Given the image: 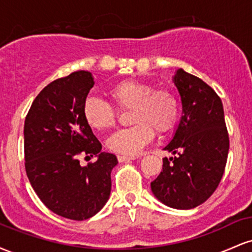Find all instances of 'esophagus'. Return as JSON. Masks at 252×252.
I'll list each match as a JSON object with an SVG mask.
<instances>
[{
  "mask_svg": "<svg viewBox=\"0 0 252 252\" xmlns=\"http://www.w3.org/2000/svg\"><path fill=\"white\" fill-rule=\"evenodd\" d=\"M117 158H118V161H120V162H126V161L136 160L135 156H126V155H118Z\"/></svg>",
  "mask_w": 252,
  "mask_h": 252,
  "instance_id": "34e87169",
  "label": "esophagus"
}]
</instances>
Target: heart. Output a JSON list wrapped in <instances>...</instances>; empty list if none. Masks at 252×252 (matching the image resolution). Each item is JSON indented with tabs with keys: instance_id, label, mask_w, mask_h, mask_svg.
<instances>
[{
	"instance_id": "obj_1",
	"label": "heart",
	"mask_w": 252,
	"mask_h": 252,
	"mask_svg": "<svg viewBox=\"0 0 252 252\" xmlns=\"http://www.w3.org/2000/svg\"><path fill=\"white\" fill-rule=\"evenodd\" d=\"M108 94L118 109H131L130 122L134 124L110 136L109 149L117 154H138L152 142L155 130L168 132L179 118V100L167 89L155 90L153 84L128 79L115 84ZM83 116L92 129L104 131L116 122L117 111L105 100L90 96L84 102Z\"/></svg>"
}]
</instances>
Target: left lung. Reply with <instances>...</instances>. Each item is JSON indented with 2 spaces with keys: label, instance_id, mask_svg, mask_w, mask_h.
Segmentation results:
<instances>
[{
  "label": "left lung",
  "instance_id": "8db88e82",
  "mask_svg": "<svg viewBox=\"0 0 252 252\" xmlns=\"http://www.w3.org/2000/svg\"><path fill=\"white\" fill-rule=\"evenodd\" d=\"M173 83L181 97L182 116L163 150L162 172L150 184L153 194L166 206L189 210L213 194L224 174L228 134L221 99L200 78L179 68Z\"/></svg>",
  "mask_w": 252,
  "mask_h": 252
}]
</instances>
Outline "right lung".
I'll return each instance as SVG.
<instances>
[{"label":"right lung","mask_w":252,"mask_h":252,"mask_svg":"<svg viewBox=\"0 0 252 252\" xmlns=\"http://www.w3.org/2000/svg\"><path fill=\"white\" fill-rule=\"evenodd\" d=\"M94 82L77 71L48 84L37 94L25 121V167L45 206L72 220H85L103 209L111 192V170L118 163L83 116ZM96 156L88 166L80 156Z\"/></svg>","instance_id":"1"}]
</instances>
